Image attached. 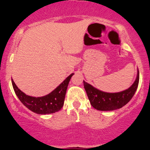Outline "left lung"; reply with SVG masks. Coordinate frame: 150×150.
Listing matches in <instances>:
<instances>
[{"instance_id":"1","label":"left lung","mask_w":150,"mask_h":150,"mask_svg":"<svg viewBox=\"0 0 150 150\" xmlns=\"http://www.w3.org/2000/svg\"><path fill=\"white\" fill-rule=\"evenodd\" d=\"M139 81V72L132 86L127 90L119 93H105L95 88L83 81L85 90L92 107L101 111L117 110L125 105L134 96Z\"/></svg>"}]
</instances>
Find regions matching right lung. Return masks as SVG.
<instances>
[{
	"label": "right lung",
	"instance_id": "right-lung-1",
	"mask_svg": "<svg viewBox=\"0 0 150 150\" xmlns=\"http://www.w3.org/2000/svg\"><path fill=\"white\" fill-rule=\"evenodd\" d=\"M74 74L72 73L67 77L55 90L46 96L42 97H33L28 96L19 90L15 83L11 79L13 90L22 104L28 107L30 110L37 114L46 115L51 114L58 112L64 105V98L68 84L71 77Z\"/></svg>",
	"mask_w": 150,
	"mask_h": 150
}]
</instances>
